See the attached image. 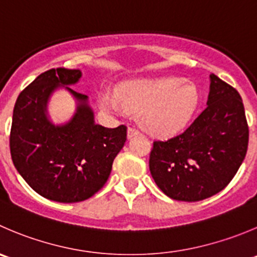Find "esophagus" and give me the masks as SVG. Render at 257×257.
I'll use <instances>...</instances> for the list:
<instances>
[{
	"instance_id": "esophagus-1",
	"label": "esophagus",
	"mask_w": 257,
	"mask_h": 257,
	"mask_svg": "<svg viewBox=\"0 0 257 257\" xmlns=\"http://www.w3.org/2000/svg\"><path fill=\"white\" fill-rule=\"evenodd\" d=\"M139 133H141V132H139L138 129L133 128V126H129V128H128V132H126V137H128V139H131L132 137L138 136Z\"/></svg>"
}]
</instances>
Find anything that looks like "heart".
Segmentation results:
<instances>
[{"label": "heart", "mask_w": 257, "mask_h": 257, "mask_svg": "<svg viewBox=\"0 0 257 257\" xmlns=\"http://www.w3.org/2000/svg\"><path fill=\"white\" fill-rule=\"evenodd\" d=\"M200 103V90L181 78L134 80L120 84L116 93L103 91L98 104L111 113H139L141 125L156 137H172L183 131Z\"/></svg>", "instance_id": "heart-1"}]
</instances>
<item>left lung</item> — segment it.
<instances>
[{
	"mask_svg": "<svg viewBox=\"0 0 257 257\" xmlns=\"http://www.w3.org/2000/svg\"><path fill=\"white\" fill-rule=\"evenodd\" d=\"M207 106L182 134L154 142L149 171L168 197L195 202L222 191L245 159L248 126L236 89L210 74Z\"/></svg>",
	"mask_w": 257,
	"mask_h": 257,
	"instance_id": "1",
	"label": "left lung"
}]
</instances>
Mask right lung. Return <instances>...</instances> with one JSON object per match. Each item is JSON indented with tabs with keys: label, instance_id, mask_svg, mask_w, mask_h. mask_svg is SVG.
Wrapping results in <instances>:
<instances>
[{
	"label": "right lung",
	"instance_id": "obj_1",
	"mask_svg": "<svg viewBox=\"0 0 257 257\" xmlns=\"http://www.w3.org/2000/svg\"><path fill=\"white\" fill-rule=\"evenodd\" d=\"M80 70L51 69L20 93L12 115V162L26 183L47 200L74 203L90 198L108 181L116 154L126 141V126L105 128L94 120L89 98L70 88ZM64 88L77 103L68 122L55 124L47 106Z\"/></svg>",
	"mask_w": 257,
	"mask_h": 257
}]
</instances>
